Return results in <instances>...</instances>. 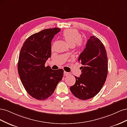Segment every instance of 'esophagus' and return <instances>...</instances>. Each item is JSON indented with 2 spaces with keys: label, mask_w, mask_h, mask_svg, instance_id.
Wrapping results in <instances>:
<instances>
[{
  "label": "esophagus",
  "mask_w": 127,
  "mask_h": 127,
  "mask_svg": "<svg viewBox=\"0 0 127 127\" xmlns=\"http://www.w3.org/2000/svg\"><path fill=\"white\" fill-rule=\"evenodd\" d=\"M71 74L70 72H66V71H64V76H69Z\"/></svg>",
  "instance_id": "1"
}]
</instances>
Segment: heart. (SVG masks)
I'll list each match as a JSON object with an SVG mask.
<instances>
[{
  "label": "heart",
  "mask_w": 127,
  "mask_h": 127,
  "mask_svg": "<svg viewBox=\"0 0 127 127\" xmlns=\"http://www.w3.org/2000/svg\"><path fill=\"white\" fill-rule=\"evenodd\" d=\"M63 36L64 39L71 47L77 46L78 49L82 47L83 42L80 40L82 35L74 29H69L64 31Z\"/></svg>",
  "instance_id": "heart-1"
}]
</instances>
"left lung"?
<instances>
[{
	"mask_svg": "<svg viewBox=\"0 0 127 127\" xmlns=\"http://www.w3.org/2000/svg\"><path fill=\"white\" fill-rule=\"evenodd\" d=\"M78 61L83 65L80 67L82 74L79 77L75 76V84L70 87V90L77 98L86 100L101 91L108 72L107 53L100 40L91 36L79 55Z\"/></svg>",
	"mask_w": 127,
	"mask_h": 127,
	"instance_id": "left-lung-1",
	"label": "left lung"
}]
</instances>
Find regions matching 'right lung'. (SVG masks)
Segmentation results:
<instances>
[{"instance_id": "obj_1", "label": "right lung", "mask_w": 127, "mask_h": 127, "mask_svg": "<svg viewBox=\"0 0 127 127\" xmlns=\"http://www.w3.org/2000/svg\"><path fill=\"white\" fill-rule=\"evenodd\" d=\"M60 29L41 31L31 35L21 48L17 65L21 82L28 94L38 100L51 96L64 75V70L45 67L51 55V41Z\"/></svg>"}]
</instances>
